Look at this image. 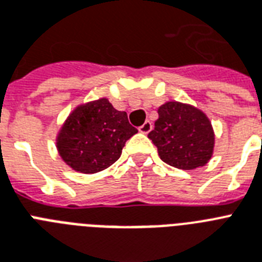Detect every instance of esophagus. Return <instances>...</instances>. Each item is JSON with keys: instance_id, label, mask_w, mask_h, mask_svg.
Wrapping results in <instances>:
<instances>
[{"instance_id": "1", "label": "esophagus", "mask_w": 262, "mask_h": 262, "mask_svg": "<svg viewBox=\"0 0 262 262\" xmlns=\"http://www.w3.org/2000/svg\"><path fill=\"white\" fill-rule=\"evenodd\" d=\"M151 129H152V124H151V122H148V120H147V122H144L143 124L139 127V133L148 134Z\"/></svg>"}]
</instances>
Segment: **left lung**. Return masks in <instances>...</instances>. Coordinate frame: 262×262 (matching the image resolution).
I'll use <instances>...</instances> for the list:
<instances>
[{
    "instance_id": "obj_1",
    "label": "left lung",
    "mask_w": 262,
    "mask_h": 262,
    "mask_svg": "<svg viewBox=\"0 0 262 262\" xmlns=\"http://www.w3.org/2000/svg\"><path fill=\"white\" fill-rule=\"evenodd\" d=\"M158 115L148 138L162 161L181 170H194L210 161L215 135L204 111L174 100L162 104Z\"/></svg>"
}]
</instances>
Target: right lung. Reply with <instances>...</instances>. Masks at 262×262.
Returning a JSON list of instances; mask_svg holds the SVG:
<instances>
[{
  "label": "right lung",
  "instance_id": "obj_1",
  "mask_svg": "<svg viewBox=\"0 0 262 262\" xmlns=\"http://www.w3.org/2000/svg\"><path fill=\"white\" fill-rule=\"evenodd\" d=\"M138 133L124 111L101 97L77 105L56 138L58 155L69 167L83 174L105 170L118 161L127 140Z\"/></svg>",
  "mask_w": 262,
  "mask_h": 262
}]
</instances>
